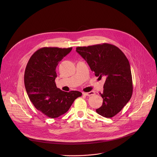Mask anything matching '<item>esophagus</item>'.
<instances>
[{"instance_id": "34e87169", "label": "esophagus", "mask_w": 157, "mask_h": 157, "mask_svg": "<svg viewBox=\"0 0 157 157\" xmlns=\"http://www.w3.org/2000/svg\"><path fill=\"white\" fill-rule=\"evenodd\" d=\"M82 94L85 96H91L94 95L95 93L94 91H91V92H88V93H83Z\"/></svg>"}]
</instances>
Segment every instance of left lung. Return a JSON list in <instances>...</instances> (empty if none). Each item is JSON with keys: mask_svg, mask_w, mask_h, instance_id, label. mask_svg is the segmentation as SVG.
<instances>
[{"mask_svg": "<svg viewBox=\"0 0 157 157\" xmlns=\"http://www.w3.org/2000/svg\"><path fill=\"white\" fill-rule=\"evenodd\" d=\"M76 51L86 61L96 76L105 78L102 106L96 109L99 115L111 118L130 99L133 84L129 61L117 47L108 43L78 47Z\"/></svg>", "mask_w": 157, "mask_h": 157, "instance_id": "obj_1", "label": "left lung"}]
</instances>
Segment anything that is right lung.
<instances>
[{"mask_svg":"<svg viewBox=\"0 0 157 157\" xmlns=\"http://www.w3.org/2000/svg\"><path fill=\"white\" fill-rule=\"evenodd\" d=\"M71 50V47L41 48L32 55L26 66L24 83L29 98L38 110L50 118L65 114L82 95L78 91H61L55 81L58 63Z\"/></svg>","mask_w":157,"mask_h":157,"instance_id":"add662e5","label":"right lung"}]
</instances>
